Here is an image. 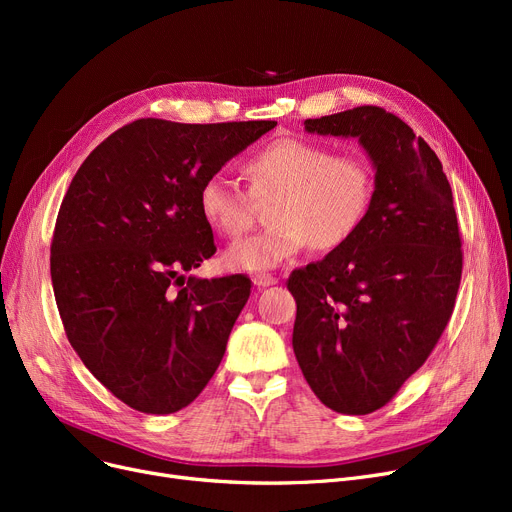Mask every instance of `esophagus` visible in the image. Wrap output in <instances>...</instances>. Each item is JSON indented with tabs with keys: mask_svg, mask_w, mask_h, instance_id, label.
<instances>
[{
	"mask_svg": "<svg viewBox=\"0 0 512 512\" xmlns=\"http://www.w3.org/2000/svg\"><path fill=\"white\" fill-rule=\"evenodd\" d=\"M278 282V278H274L272 274H255L253 276V284L257 288H267V286H274Z\"/></svg>",
	"mask_w": 512,
	"mask_h": 512,
	"instance_id": "34e87169",
	"label": "esophagus"
}]
</instances>
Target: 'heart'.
Here are the masks:
<instances>
[{"instance_id": "heart-1", "label": "heart", "mask_w": 512, "mask_h": 512, "mask_svg": "<svg viewBox=\"0 0 512 512\" xmlns=\"http://www.w3.org/2000/svg\"><path fill=\"white\" fill-rule=\"evenodd\" d=\"M249 193L224 174L207 176L197 195L205 224L226 238L245 232L259 203L270 207V230L236 242L222 253L230 272H267L309 245L332 251L363 226L375 195V170L359 153L282 137L259 149L245 168Z\"/></svg>"}]
</instances>
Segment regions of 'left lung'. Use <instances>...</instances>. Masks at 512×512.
<instances>
[{"instance_id": "1", "label": "left lung", "mask_w": 512, "mask_h": 512, "mask_svg": "<svg viewBox=\"0 0 512 512\" xmlns=\"http://www.w3.org/2000/svg\"><path fill=\"white\" fill-rule=\"evenodd\" d=\"M324 137L359 139L375 195L359 232L292 272V348L315 396L336 413L382 409L434 351L454 309L463 251L438 155L375 105L305 120Z\"/></svg>"}]
</instances>
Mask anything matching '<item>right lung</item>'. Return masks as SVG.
I'll use <instances>...</instances> for the list:
<instances>
[{"label":"right lung","mask_w":512,"mask_h":512,"mask_svg":"<svg viewBox=\"0 0 512 512\" xmlns=\"http://www.w3.org/2000/svg\"><path fill=\"white\" fill-rule=\"evenodd\" d=\"M274 126L143 118L70 182L51 240L53 294L80 361L134 411L184 409L222 363L251 280L184 276L215 253L197 195Z\"/></svg>","instance_id":"right-lung-1"}]
</instances>
